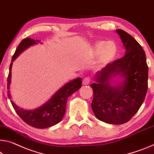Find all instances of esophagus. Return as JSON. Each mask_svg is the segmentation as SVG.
Returning <instances> with one entry per match:
<instances>
[{
    "label": "esophagus",
    "mask_w": 154,
    "mask_h": 154,
    "mask_svg": "<svg viewBox=\"0 0 154 154\" xmlns=\"http://www.w3.org/2000/svg\"><path fill=\"white\" fill-rule=\"evenodd\" d=\"M90 77H85L84 79H83V84H84V85H88V84H89V83L90 82Z\"/></svg>",
    "instance_id": "obj_1"
}]
</instances>
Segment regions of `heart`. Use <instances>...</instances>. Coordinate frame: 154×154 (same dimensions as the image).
Here are the masks:
<instances>
[{
	"mask_svg": "<svg viewBox=\"0 0 154 154\" xmlns=\"http://www.w3.org/2000/svg\"><path fill=\"white\" fill-rule=\"evenodd\" d=\"M94 51L97 54L101 53L102 59H108L115 53L116 46L112 42H99L94 46Z\"/></svg>",
	"mask_w": 154,
	"mask_h": 154,
	"instance_id": "1",
	"label": "heart"
}]
</instances>
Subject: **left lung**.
<instances>
[{
    "mask_svg": "<svg viewBox=\"0 0 154 154\" xmlns=\"http://www.w3.org/2000/svg\"><path fill=\"white\" fill-rule=\"evenodd\" d=\"M125 54L106 65L97 75L91 103L94 115L105 123L120 125L128 122L138 111L145 99L148 88V66L145 51L137 41L122 29H116ZM121 74V86L112 87L109 79Z\"/></svg>",
    "mask_w": 154,
    "mask_h": 154,
    "instance_id": "1",
    "label": "left lung"
}]
</instances>
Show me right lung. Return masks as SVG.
Segmentation results:
<instances>
[{"label": "right lung", "mask_w": 154, "mask_h": 154, "mask_svg": "<svg viewBox=\"0 0 154 154\" xmlns=\"http://www.w3.org/2000/svg\"><path fill=\"white\" fill-rule=\"evenodd\" d=\"M38 42L39 40L35 41L33 39L25 38L22 40L17 47L12 57L7 77V92L9 99H11L9 89L11 82L12 62L26 48ZM82 84L81 78H77L70 82L58 90L45 104L33 110H24L23 109L16 106L12 101H11V103L18 115L28 125L39 129L47 128L56 125L62 121L66 112L68 98L81 88Z\"/></svg>", "instance_id": "right-lung-1"}]
</instances>
